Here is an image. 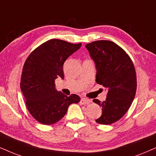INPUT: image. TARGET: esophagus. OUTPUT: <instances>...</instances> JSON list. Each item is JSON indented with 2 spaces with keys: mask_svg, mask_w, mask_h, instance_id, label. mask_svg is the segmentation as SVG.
<instances>
[{
  "mask_svg": "<svg viewBox=\"0 0 156 156\" xmlns=\"http://www.w3.org/2000/svg\"><path fill=\"white\" fill-rule=\"evenodd\" d=\"M90 102H91V101H90V100L86 99V98H81V100H80V104H83V105H85V104H89Z\"/></svg>",
  "mask_w": 156,
  "mask_h": 156,
  "instance_id": "1",
  "label": "esophagus"
}]
</instances>
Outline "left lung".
<instances>
[{
  "label": "left lung",
  "instance_id": "1",
  "mask_svg": "<svg viewBox=\"0 0 156 156\" xmlns=\"http://www.w3.org/2000/svg\"><path fill=\"white\" fill-rule=\"evenodd\" d=\"M86 47L96 64V82L108 90L105 101L93 100L102 107L101 116L96 122L111 125L125 115L135 98V66L125 51L111 41H95L86 44Z\"/></svg>",
  "mask_w": 156,
  "mask_h": 156
}]
</instances>
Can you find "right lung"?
Here are the masks:
<instances>
[{"label": "right lung", "mask_w": 156, "mask_h": 156, "mask_svg": "<svg viewBox=\"0 0 156 156\" xmlns=\"http://www.w3.org/2000/svg\"><path fill=\"white\" fill-rule=\"evenodd\" d=\"M52 39L39 45L23 65L20 88L29 113L37 121L50 125L66 115L68 106L78 104L76 94L67 96L55 88V80L64 78L63 64L81 46Z\"/></svg>", "instance_id": "obj_1"}]
</instances>
